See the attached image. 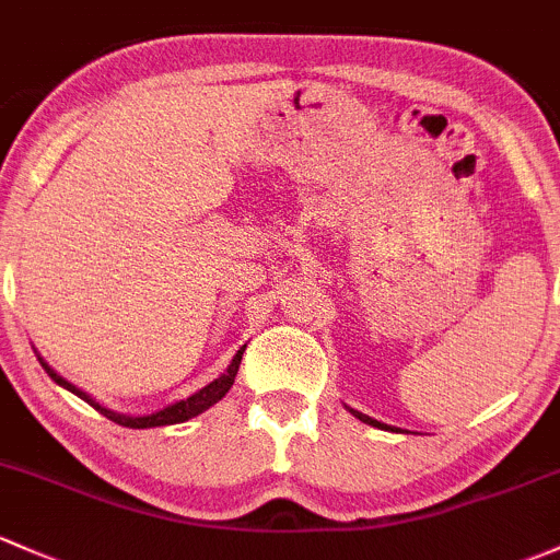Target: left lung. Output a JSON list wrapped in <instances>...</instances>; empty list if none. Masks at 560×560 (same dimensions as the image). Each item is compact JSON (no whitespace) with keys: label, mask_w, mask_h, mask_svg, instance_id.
Listing matches in <instances>:
<instances>
[{"label":"left lung","mask_w":560,"mask_h":560,"mask_svg":"<svg viewBox=\"0 0 560 560\" xmlns=\"http://www.w3.org/2000/svg\"><path fill=\"white\" fill-rule=\"evenodd\" d=\"M354 417L360 419V422H365V424H371V427H382V430H387V424H382V422H376V419H371V417H365V413H360V411H352Z\"/></svg>","instance_id":"left-lung-1"}]
</instances>
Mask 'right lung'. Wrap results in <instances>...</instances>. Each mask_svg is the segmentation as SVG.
I'll return each mask as SVG.
<instances>
[{
  "mask_svg": "<svg viewBox=\"0 0 560 560\" xmlns=\"http://www.w3.org/2000/svg\"><path fill=\"white\" fill-rule=\"evenodd\" d=\"M243 352H245V347L237 354H234L232 365H230V369H226L224 376H219V378H215V382H210L208 387H202L200 393H195V395H191V398H186L182 402H173V406L162 408V411H158V413H149V417H125V413H114V411H109V408L98 406V402L90 398V395L82 393V389H77L74 384H69V382H66V378L58 376L56 371L50 369V365L42 363V360H39V363L45 365V371H47V374H50L52 382H58V384H61V387L71 389V393H74V395H80L82 400H88L90 406H93L95 411L104 413L106 419H112V422H117V424H122V427H133V430H147V427H165V424L186 422V419H191V417H197V413L208 411V408L213 406V402H219L221 398H224V395L230 393L234 376H237V369H240V360H243Z\"/></svg>",
  "mask_w": 560,
  "mask_h": 560,
  "instance_id": "add662e5",
  "label": "right lung"
}]
</instances>
